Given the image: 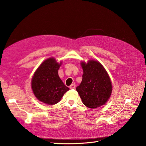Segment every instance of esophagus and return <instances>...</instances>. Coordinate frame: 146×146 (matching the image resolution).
<instances>
[{
    "instance_id": "esophagus-1",
    "label": "esophagus",
    "mask_w": 146,
    "mask_h": 146,
    "mask_svg": "<svg viewBox=\"0 0 146 146\" xmlns=\"http://www.w3.org/2000/svg\"><path fill=\"white\" fill-rule=\"evenodd\" d=\"M69 88H70V89H75V88H76V84H74V83L72 84V85L70 86Z\"/></svg>"
}]
</instances>
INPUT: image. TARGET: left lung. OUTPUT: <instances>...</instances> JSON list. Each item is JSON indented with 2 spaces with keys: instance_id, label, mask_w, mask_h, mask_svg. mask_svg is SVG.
Masks as SVG:
<instances>
[{
  "instance_id": "left-lung-1",
  "label": "left lung",
  "mask_w": 146,
  "mask_h": 146,
  "mask_svg": "<svg viewBox=\"0 0 146 146\" xmlns=\"http://www.w3.org/2000/svg\"><path fill=\"white\" fill-rule=\"evenodd\" d=\"M83 70L82 81L76 90L83 104L90 108L104 105L112 92V84L107 72L99 62L90 60L81 63Z\"/></svg>"
}]
</instances>
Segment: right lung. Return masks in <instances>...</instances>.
Masks as SVG:
<instances>
[{
	"label": "right lung",
	"instance_id": "obj_1",
	"mask_svg": "<svg viewBox=\"0 0 146 146\" xmlns=\"http://www.w3.org/2000/svg\"><path fill=\"white\" fill-rule=\"evenodd\" d=\"M61 64L54 58L46 60L35 71L32 79V88L35 97L47 105L60 101L69 88L63 83L58 70Z\"/></svg>",
	"mask_w": 146,
	"mask_h": 146
}]
</instances>
